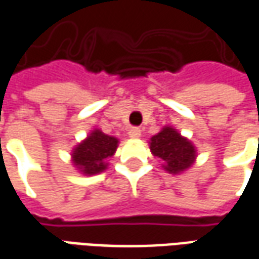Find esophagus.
Returning a JSON list of instances; mask_svg holds the SVG:
<instances>
[{"mask_svg": "<svg viewBox=\"0 0 259 259\" xmlns=\"http://www.w3.org/2000/svg\"><path fill=\"white\" fill-rule=\"evenodd\" d=\"M140 136H141L140 127H132V129L129 130V137H132V139H139Z\"/></svg>", "mask_w": 259, "mask_h": 259, "instance_id": "esophagus-1", "label": "esophagus"}]
</instances>
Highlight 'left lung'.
<instances>
[{"instance_id":"obj_1","label":"left lung","mask_w":259,"mask_h":259,"mask_svg":"<svg viewBox=\"0 0 259 259\" xmlns=\"http://www.w3.org/2000/svg\"><path fill=\"white\" fill-rule=\"evenodd\" d=\"M151 152L165 162L169 174H179L194 162L195 150L190 141L172 127H165L151 139Z\"/></svg>"}]
</instances>
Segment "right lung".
<instances>
[{
    "label": "right lung",
    "mask_w": 259,
    "mask_h": 259,
    "mask_svg": "<svg viewBox=\"0 0 259 259\" xmlns=\"http://www.w3.org/2000/svg\"><path fill=\"white\" fill-rule=\"evenodd\" d=\"M118 140L115 137L104 135L94 130L81 144L74 148L73 163L85 175H96L107 168L108 158L116 151Z\"/></svg>",
    "instance_id": "1"
}]
</instances>
